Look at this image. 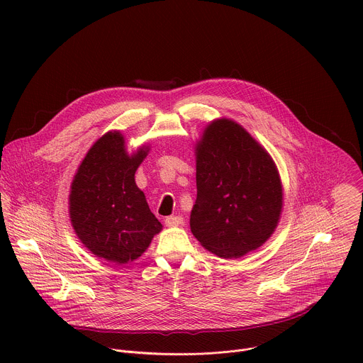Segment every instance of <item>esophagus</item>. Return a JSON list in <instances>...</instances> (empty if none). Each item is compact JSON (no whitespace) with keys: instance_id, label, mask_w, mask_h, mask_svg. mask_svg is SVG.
I'll list each match as a JSON object with an SVG mask.
<instances>
[{"instance_id":"esophagus-1","label":"esophagus","mask_w":363,"mask_h":363,"mask_svg":"<svg viewBox=\"0 0 363 363\" xmlns=\"http://www.w3.org/2000/svg\"><path fill=\"white\" fill-rule=\"evenodd\" d=\"M184 224V218L179 216H171L165 218V225L167 227H179Z\"/></svg>"}]
</instances>
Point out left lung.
<instances>
[{
  "instance_id": "left-lung-1",
  "label": "left lung",
  "mask_w": 363,
  "mask_h": 363,
  "mask_svg": "<svg viewBox=\"0 0 363 363\" xmlns=\"http://www.w3.org/2000/svg\"><path fill=\"white\" fill-rule=\"evenodd\" d=\"M195 157V238L223 258L262 247L283 208L281 181L267 150L234 121L217 119L205 128Z\"/></svg>"
}]
</instances>
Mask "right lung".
Listing matches in <instances>:
<instances>
[{"label":"right lung","instance_id":"add662e5","mask_svg":"<svg viewBox=\"0 0 363 363\" xmlns=\"http://www.w3.org/2000/svg\"><path fill=\"white\" fill-rule=\"evenodd\" d=\"M147 146L129 155L121 132H108L86 153L70 191L72 225L94 255L116 264L136 260L162 230L135 182Z\"/></svg>","mask_w":363,"mask_h":363}]
</instances>
